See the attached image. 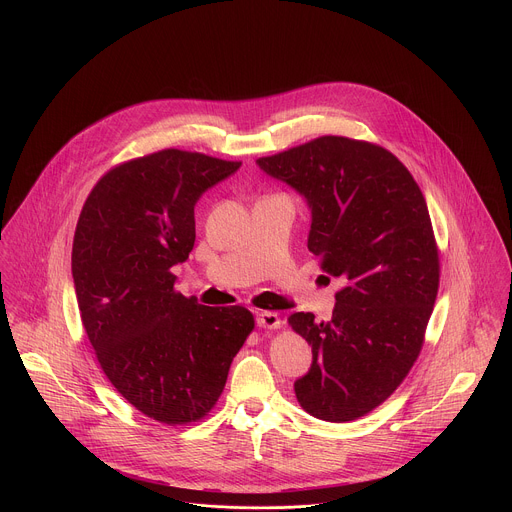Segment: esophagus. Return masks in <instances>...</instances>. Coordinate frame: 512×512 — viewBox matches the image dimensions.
<instances>
[{
    "instance_id": "34e87169",
    "label": "esophagus",
    "mask_w": 512,
    "mask_h": 512,
    "mask_svg": "<svg viewBox=\"0 0 512 512\" xmlns=\"http://www.w3.org/2000/svg\"><path fill=\"white\" fill-rule=\"evenodd\" d=\"M255 320L259 328H267V330H275L281 326V318L275 312H257Z\"/></svg>"
}]
</instances>
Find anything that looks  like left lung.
<instances>
[{"label":"left lung","mask_w":512,"mask_h":512,"mask_svg":"<svg viewBox=\"0 0 512 512\" xmlns=\"http://www.w3.org/2000/svg\"><path fill=\"white\" fill-rule=\"evenodd\" d=\"M257 166L306 198L308 249L326 273L346 281L332 320L310 312L287 320L312 346L296 397L318 419H358L393 395L423 344L440 285L425 198L391 152L338 135L259 158Z\"/></svg>","instance_id":"left-lung-1"}]
</instances>
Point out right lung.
I'll return each instance as SVG.
<instances>
[{"label":"right lung","instance_id":"add662e5","mask_svg":"<svg viewBox=\"0 0 512 512\" xmlns=\"http://www.w3.org/2000/svg\"><path fill=\"white\" fill-rule=\"evenodd\" d=\"M241 168L162 150L109 170L91 190L72 243L85 332L111 385L168 425L202 419L255 328L247 308H208L174 289L194 247L198 198Z\"/></svg>","mask_w":512,"mask_h":512}]
</instances>
